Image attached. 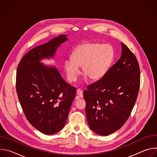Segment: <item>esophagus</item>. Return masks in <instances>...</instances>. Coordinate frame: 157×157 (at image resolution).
<instances>
[{
	"label": "esophagus",
	"mask_w": 157,
	"mask_h": 157,
	"mask_svg": "<svg viewBox=\"0 0 157 157\" xmlns=\"http://www.w3.org/2000/svg\"><path fill=\"white\" fill-rule=\"evenodd\" d=\"M76 93H77V95L78 96V97L79 98H83V93H82V91L81 89H77Z\"/></svg>",
	"instance_id": "esophagus-1"
}]
</instances>
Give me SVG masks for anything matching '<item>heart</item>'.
Masks as SVG:
<instances>
[{"mask_svg":"<svg viewBox=\"0 0 157 157\" xmlns=\"http://www.w3.org/2000/svg\"><path fill=\"white\" fill-rule=\"evenodd\" d=\"M115 56L114 47L110 44L85 43L73 50L71 59H66L63 66L68 80L75 82L82 72L91 81L102 78L108 72Z\"/></svg>","mask_w":157,"mask_h":157,"instance_id":"obj_1","label":"heart"}]
</instances>
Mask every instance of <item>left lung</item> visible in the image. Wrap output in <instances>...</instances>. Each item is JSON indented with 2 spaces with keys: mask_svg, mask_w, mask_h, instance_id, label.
Here are the masks:
<instances>
[{
  "mask_svg": "<svg viewBox=\"0 0 157 157\" xmlns=\"http://www.w3.org/2000/svg\"><path fill=\"white\" fill-rule=\"evenodd\" d=\"M121 58L101 79L84 91L88 124L96 133L109 136L121 128L130 116L140 83L135 56L121 43Z\"/></svg>",
  "mask_w": 157,
  "mask_h": 157,
  "instance_id": "left-lung-1",
  "label": "left lung"
}]
</instances>
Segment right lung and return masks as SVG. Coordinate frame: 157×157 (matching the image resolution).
I'll return each mask as SVG.
<instances>
[{
    "instance_id": "1",
    "label": "right lung",
    "mask_w": 157,
    "mask_h": 157,
    "mask_svg": "<svg viewBox=\"0 0 157 157\" xmlns=\"http://www.w3.org/2000/svg\"><path fill=\"white\" fill-rule=\"evenodd\" d=\"M60 35L29 51L17 70L16 89L18 100L29 122L46 135L64 126L76 89L64 81L55 67L40 60L53 57L57 48L68 40Z\"/></svg>"
}]
</instances>
